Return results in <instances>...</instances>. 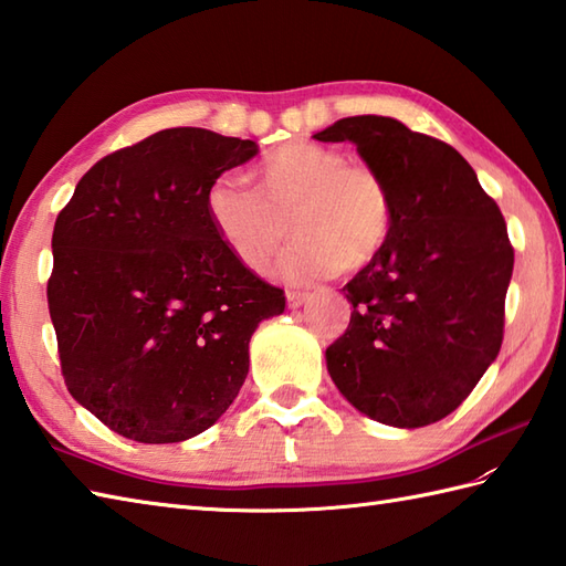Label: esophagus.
Returning <instances> with one entry per match:
<instances>
[{
	"mask_svg": "<svg viewBox=\"0 0 566 566\" xmlns=\"http://www.w3.org/2000/svg\"><path fill=\"white\" fill-rule=\"evenodd\" d=\"M311 298H314V294L311 292H286V302H290L292 308L304 306L306 302H311Z\"/></svg>",
	"mask_w": 566,
	"mask_h": 566,
	"instance_id": "esophagus-1",
	"label": "esophagus"
}]
</instances>
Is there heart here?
<instances>
[{
	"label": "heart",
	"mask_w": 566,
	"mask_h": 566,
	"mask_svg": "<svg viewBox=\"0 0 566 566\" xmlns=\"http://www.w3.org/2000/svg\"><path fill=\"white\" fill-rule=\"evenodd\" d=\"M219 177L207 191L216 235L245 270L262 274L286 243H296L284 270L296 282L367 268L387 245L394 199L387 179L369 163L321 143H286L250 175Z\"/></svg>",
	"instance_id": "b5f03b06"
}]
</instances>
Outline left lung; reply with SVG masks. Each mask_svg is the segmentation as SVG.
<instances>
[{
  "label": "left lung",
  "instance_id": "8db88e82",
  "mask_svg": "<svg viewBox=\"0 0 566 566\" xmlns=\"http://www.w3.org/2000/svg\"><path fill=\"white\" fill-rule=\"evenodd\" d=\"M314 138L355 143L394 199L387 245L343 286L353 314L326 350L331 379L384 426L436 423L501 350L513 274L506 221L460 153L396 118H340Z\"/></svg>",
  "mask_w": 566,
  "mask_h": 566
}]
</instances>
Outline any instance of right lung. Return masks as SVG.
Returning a JSON list of instances; mask_svg holds the SVG:
<instances>
[{
    "instance_id": "obj_1",
    "label": "right lung",
    "mask_w": 566,
    "mask_h": 566,
    "mask_svg": "<svg viewBox=\"0 0 566 566\" xmlns=\"http://www.w3.org/2000/svg\"><path fill=\"white\" fill-rule=\"evenodd\" d=\"M255 140L165 128L106 155L53 228L48 308L72 399L136 442H182L233 403L284 292L245 270L207 191Z\"/></svg>"
}]
</instances>
